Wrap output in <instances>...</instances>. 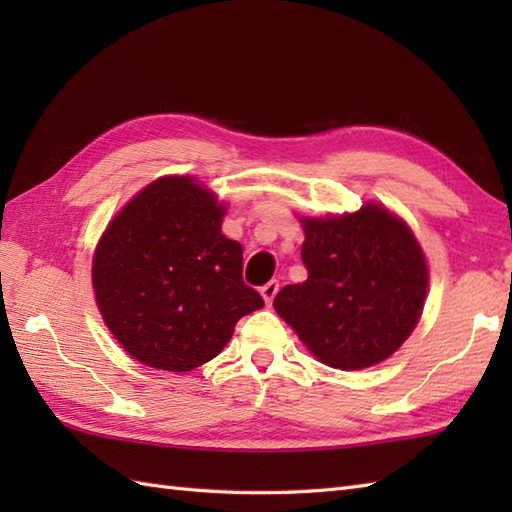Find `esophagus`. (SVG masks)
Returning a JSON list of instances; mask_svg holds the SVG:
<instances>
[{"instance_id":"obj_1","label":"esophagus","mask_w":512,"mask_h":512,"mask_svg":"<svg viewBox=\"0 0 512 512\" xmlns=\"http://www.w3.org/2000/svg\"><path fill=\"white\" fill-rule=\"evenodd\" d=\"M277 290H279V281L277 279H273V281H268L266 286H262V297H264V301H266V306H270V303H273V299H275V295H277Z\"/></svg>"}]
</instances>
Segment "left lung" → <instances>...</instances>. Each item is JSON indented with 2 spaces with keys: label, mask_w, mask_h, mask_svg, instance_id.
<instances>
[{
  "label": "left lung",
  "mask_w": 512,
  "mask_h": 512,
  "mask_svg": "<svg viewBox=\"0 0 512 512\" xmlns=\"http://www.w3.org/2000/svg\"><path fill=\"white\" fill-rule=\"evenodd\" d=\"M308 279L284 286L277 314L334 369H365L394 354L416 328L429 270L411 228L385 206L301 217Z\"/></svg>",
  "instance_id": "1"
}]
</instances>
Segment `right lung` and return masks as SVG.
Returning a JSON list of instances; mask_svg holds the SVG:
<instances>
[{
  "instance_id": "1",
  "label": "right lung",
  "mask_w": 512,
  "mask_h": 512,
  "mask_svg": "<svg viewBox=\"0 0 512 512\" xmlns=\"http://www.w3.org/2000/svg\"><path fill=\"white\" fill-rule=\"evenodd\" d=\"M226 206L195 178L165 176L107 224L92 284L103 321L147 367L191 372L264 308L242 279V244L222 233Z\"/></svg>"
}]
</instances>
